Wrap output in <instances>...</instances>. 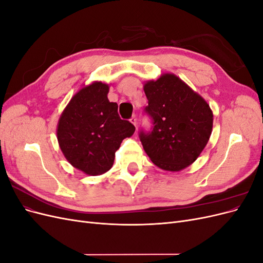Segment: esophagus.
<instances>
[{
	"label": "esophagus",
	"instance_id": "34e87169",
	"mask_svg": "<svg viewBox=\"0 0 263 263\" xmlns=\"http://www.w3.org/2000/svg\"><path fill=\"white\" fill-rule=\"evenodd\" d=\"M130 123H132L135 127H137V117H136V116H133V117L130 118Z\"/></svg>",
	"mask_w": 263,
	"mask_h": 263
}]
</instances>
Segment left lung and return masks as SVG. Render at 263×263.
Wrapping results in <instances>:
<instances>
[{
  "mask_svg": "<svg viewBox=\"0 0 263 263\" xmlns=\"http://www.w3.org/2000/svg\"><path fill=\"white\" fill-rule=\"evenodd\" d=\"M146 113L154 128L139 137L146 154L159 168L177 172L200 157L210 140L213 112L200 94L173 73L144 84Z\"/></svg>",
  "mask_w": 263,
  "mask_h": 263,
  "instance_id": "obj_1",
  "label": "left lung"
}]
</instances>
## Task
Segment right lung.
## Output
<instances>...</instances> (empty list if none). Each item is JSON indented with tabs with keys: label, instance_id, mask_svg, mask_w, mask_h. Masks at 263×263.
I'll return each mask as SVG.
<instances>
[{
	"label": "right lung",
	"instance_id": "obj_1",
	"mask_svg": "<svg viewBox=\"0 0 263 263\" xmlns=\"http://www.w3.org/2000/svg\"><path fill=\"white\" fill-rule=\"evenodd\" d=\"M108 84L101 81L84 85L71 98L57 125L63 156L89 176L112 168L116 150L135 133V126L119 117L117 103L108 101Z\"/></svg>",
	"mask_w": 263,
	"mask_h": 263
}]
</instances>
